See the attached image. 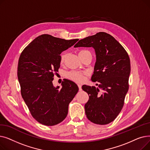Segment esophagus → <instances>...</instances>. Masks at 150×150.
I'll use <instances>...</instances> for the list:
<instances>
[{
	"instance_id": "obj_1",
	"label": "esophagus",
	"mask_w": 150,
	"mask_h": 150,
	"mask_svg": "<svg viewBox=\"0 0 150 150\" xmlns=\"http://www.w3.org/2000/svg\"><path fill=\"white\" fill-rule=\"evenodd\" d=\"M78 88H79V91H82V88H81V84H78Z\"/></svg>"
}]
</instances>
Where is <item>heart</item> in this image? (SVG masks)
I'll use <instances>...</instances> for the list:
<instances>
[{"label":"heart","instance_id":"obj_1","mask_svg":"<svg viewBox=\"0 0 150 150\" xmlns=\"http://www.w3.org/2000/svg\"><path fill=\"white\" fill-rule=\"evenodd\" d=\"M91 54V53L88 51V50H80L78 53V54H79V57H83L85 54ZM67 57V53H62L60 57V62L61 64H63L64 62L65 59ZM86 72H77V71H70V72H67L66 74V77L68 78V79L74 81L76 83H81L83 81L84 78V75H86Z\"/></svg>","mask_w":150,"mask_h":150}]
</instances>
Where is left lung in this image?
Instances as JSON below:
<instances>
[{
  "label": "left lung",
  "mask_w": 150,
  "mask_h": 150,
  "mask_svg": "<svg viewBox=\"0 0 150 150\" xmlns=\"http://www.w3.org/2000/svg\"><path fill=\"white\" fill-rule=\"evenodd\" d=\"M78 47H92L97 58L91 80L98 83V88L82 86L89 97L84 105L86 117L93 123L108 124L120 112L129 89L128 54L113 36L105 32L81 39L74 46Z\"/></svg>",
  "instance_id": "obj_1"
}]
</instances>
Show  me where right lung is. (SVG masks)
<instances>
[{
  "label": "right lung",
  "instance_id": "1",
  "mask_svg": "<svg viewBox=\"0 0 150 150\" xmlns=\"http://www.w3.org/2000/svg\"><path fill=\"white\" fill-rule=\"evenodd\" d=\"M78 41L44 34L31 42L20 55L18 78L21 96L31 115L42 125L53 126L64 120L70 102L78 91V86L68 80L62 82L61 89L52 83L60 67V54Z\"/></svg>",
  "mask_w": 150,
  "mask_h": 150
}]
</instances>
